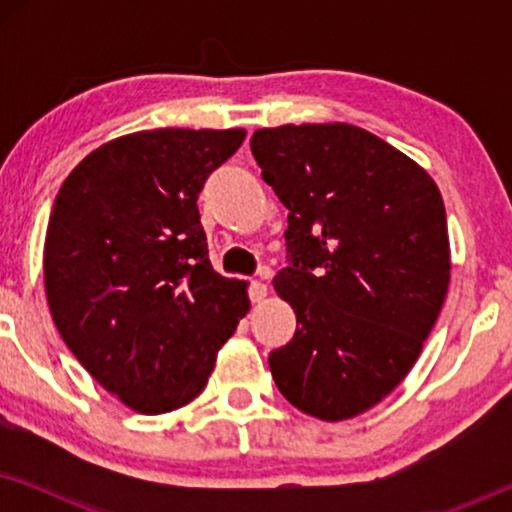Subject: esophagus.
Here are the masks:
<instances>
[{"mask_svg": "<svg viewBox=\"0 0 512 512\" xmlns=\"http://www.w3.org/2000/svg\"><path fill=\"white\" fill-rule=\"evenodd\" d=\"M268 296V286L263 282H249V300L251 303H263Z\"/></svg>", "mask_w": 512, "mask_h": 512, "instance_id": "34e87169", "label": "esophagus"}]
</instances>
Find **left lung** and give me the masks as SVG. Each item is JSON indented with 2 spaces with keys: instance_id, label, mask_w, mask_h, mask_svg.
Instances as JSON below:
<instances>
[{
  "instance_id": "1",
  "label": "left lung",
  "mask_w": 512,
  "mask_h": 512,
  "mask_svg": "<svg viewBox=\"0 0 512 512\" xmlns=\"http://www.w3.org/2000/svg\"><path fill=\"white\" fill-rule=\"evenodd\" d=\"M251 153L289 209L275 291L296 312L272 380L340 422L389 396L422 354L450 284L438 186L415 160L347 123L256 130Z\"/></svg>"
}]
</instances>
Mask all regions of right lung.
<instances>
[{
  "label": "right lung",
  "instance_id": "obj_1",
  "mask_svg": "<svg viewBox=\"0 0 512 512\" xmlns=\"http://www.w3.org/2000/svg\"><path fill=\"white\" fill-rule=\"evenodd\" d=\"M244 130L160 128L102 144L55 198L44 247L62 340L142 415L191 403L249 312L247 284L209 263L198 195Z\"/></svg>",
  "mask_w": 512,
  "mask_h": 512
}]
</instances>
